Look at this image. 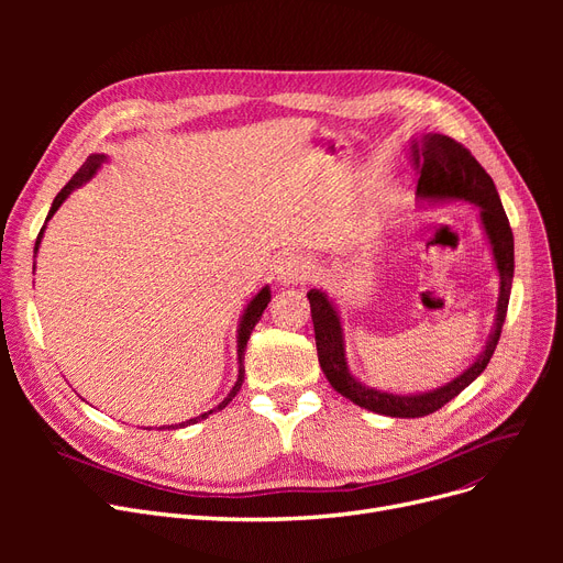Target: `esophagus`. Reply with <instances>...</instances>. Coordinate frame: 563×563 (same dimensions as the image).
<instances>
[{"mask_svg":"<svg viewBox=\"0 0 563 563\" xmlns=\"http://www.w3.org/2000/svg\"><path fill=\"white\" fill-rule=\"evenodd\" d=\"M312 276V264L303 255H287L278 264V283L294 285L303 283Z\"/></svg>","mask_w":563,"mask_h":563,"instance_id":"1","label":"esophagus"}]
</instances>
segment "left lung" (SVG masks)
<instances>
[{
  "label": "left lung",
  "mask_w": 563,
  "mask_h": 563,
  "mask_svg": "<svg viewBox=\"0 0 563 563\" xmlns=\"http://www.w3.org/2000/svg\"><path fill=\"white\" fill-rule=\"evenodd\" d=\"M412 147V162L420 173L418 196L427 200H467L479 205V217L488 242L493 249V257L499 274V299L495 327L486 342V349L479 353V358L472 363L461 376L450 380L448 386L435 388L424 395H393L363 386L349 372L344 358V338L338 310L327 299V294L319 289L308 291L312 323H314V342L319 365L327 374L331 386L353 404L361 408L374 410L378 416L390 418H424L429 412L452 401L461 395L472 380H475L493 358V351L499 342L501 327H505L509 297H511V280H514V232L505 207L497 196L493 177L484 170V166L472 157L467 147L445 134H427L422 141H416Z\"/></svg>",
  "instance_id": "left-lung-1"
}]
</instances>
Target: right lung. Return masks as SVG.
Masks as SVG:
<instances>
[{
	"instance_id": "1",
	"label": "right lung",
	"mask_w": 563,
	"mask_h": 563,
	"mask_svg": "<svg viewBox=\"0 0 563 563\" xmlns=\"http://www.w3.org/2000/svg\"><path fill=\"white\" fill-rule=\"evenodd\" d=\"M104 159H107L104 155H91V157H88V159L84 162V166L73 175V180H70L62 191L56 194V198H54V202H52V207H49V214H47L45 221H49V219L54 217V212L58 210V207H62V202H64L77 187H81L86 180H91V177L96 175V170L100 168V164H102ZM43 230H45V225L41 228V232H38V236H36V249H34V251H38V246H41ZM269 301H272L269 287H262V289L255 294V297L251 299V303L246 306V310H244V314H242V321H240V331H236V356H240V376H236V383L232 386L230 395H228L214 410H223V408L234 399V395L240 393L242 383H244V351H246V342H249V338H251V333H253V329H255V323L260 321L264 308L269 306ZM214 410H207V412H202V416H198V418H191V420H187V422H183V424H175V427L170 424V427H166V429H183V427H187V424H196V422H200V420H205V418H210ZM159 429H164V427H159Z\"/></svg>"
}]
</instances>
